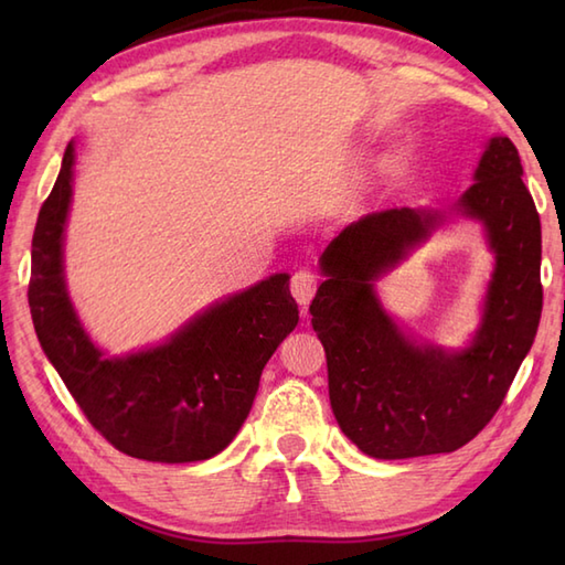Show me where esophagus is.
<instances>
[{
	"label": "esophagus",
	"instance_id": "esophagus-1",
	"mask_svg": "<svg viewBox=\"0 0 565 565\" xmlns=\"http://www.w3.org/2000/svg\"><path fill=\"white\" fill-rule=\"evenodd\" d=\"M316 289H318V276L310 269H298L291 276V294L298 301V306L306 308L310 303V298L316 296Z\"/></svg>",
	"mask_w": 565,
	"mask_h": 565
}]
</instances>
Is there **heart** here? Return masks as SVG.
<instances>
[{
  "mask_svg": "<svg viewBox=\"0 0 565 565\" xmlns=\"http://www.w3.org/2000/svg\"><path fill=\"white\" fill-rule=\"evenodd\" d=\"M393 170V162L391 160H381L379 162V174L383 177V174H388Z\"/></svg>",
  "mask_w": 565,
  "mask_h": 565,
  "instance_id": "b5f03b06",
  "label": "heart"
}]
</instances>
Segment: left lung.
Instances as JSON below:
<instances>
[{
  "label": "left lung",
  "mask_w": 565,
  "mask_h": 565,
  "mask_svg": "<svg viewBox=\"0 0 565 565\" xmlns=\"http://www.w3.org/2000/svg\"><path fill=\"white\" fill-rule=\"evenodd\" d=\"M451 213L483 225L495 267L471 342L459 350L413 338L383 308L376 281L447 221V211L388 209L347 225L320 255L326 281L310 303L326 347L340 429L374 459L449 454L505 401L542 318V223L520 152L493 136Z\"/></svg>",
  "instance_id": "left-lung-1"
}]
</instances>
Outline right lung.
I'll list each match as a JSON object with an SVG mask.
<instances>
[{
  "label": "right lung",
  "instance_id": "add662e5",
  "mask_svg": "<svg viewBox=\"0 0 565 565\" xmlns=\"http://www.w3.org/2000/svg\"><path fill=\"white\" fill-rule=\"evenodd\" d=\"M72 177L70 140L31 245L29 306L47 362L118 451L160 463L206 461L235 439L255 403L262 369L298 326L291 276L271 274L211 303L160 344L106 356L67 294Z\"/></svg>",
  "mask_w": 565,
  "mask_h": 565
}]
</instances>
